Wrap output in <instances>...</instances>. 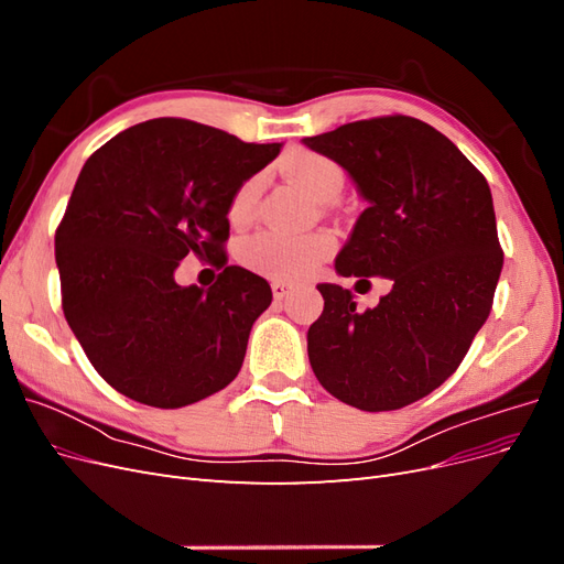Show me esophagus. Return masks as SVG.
Masks as SVG:
<instances>
[{"label":"esophagus","instance_id":"esophagus-1","mask_svg":"<svg viewBox=\"0 0 564 564\" xmlns=\"http://www.w3.org/2000/svg\"><path fill=\"white\" fill-rule=\"evenodd\" d=\"M272 286V296H275V301H282L289 292H292V284H286V282H280V280H275L270 284Z\"/></svg>","mask_w":564,"mask_h":564}]
</instances>
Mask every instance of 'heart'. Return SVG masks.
Wrapping results in <instances>:
<instances>
[{
  "label": "heart",
  "mask_w": 564,
  "mask_h": 564,
  "mask_svg": "<svg viewBox=\"0 0 564 564\" xmlns=\"http://www.w3.org/2000/svg\"><path fill=\"white\" fill-rule=\"evenodd\" d=\"M284 174L296 187L313 199H329L340 193L344 187V172L340 166L315 152H296L282 162ZM261 178L251 176L245 181L230 199V220L232 224H245L253 216L256 199H259ZM334 251V237L327 232L313 235H289L280 230L256 232L240 247V261L259 272L263 278L280 282H299L311 275V272L327 259Z\"/></svg>",
  "instance_id": "b5f03b06"
}]
</instances>
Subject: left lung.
I'll return each instance as SVG.
<instances>
[{"label": "left lung", "mask_w": 564, "mask_h": 564, "mask_svg": "<svg viewBox=\"0 0 564 564\" xmlns=\"http://www.w3.org/2000/svg\"><path fill=\"white\" fill-rule=\"evenodd\" d=\"M303 145L344 166L367 202L336 272L392 282L365 313L350 289L317 284L324 311L308 329L311 367L340 402L402 409L452 377L489 317L503 268L489 185L445 133L404 115Z\"/></svg>", "instance_id": "1"}]
</instances>
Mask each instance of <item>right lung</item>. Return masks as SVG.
<instances>
[{
    "label": "right lung",
    "mask_w": 564,
    "mask_h": 564,
    "mask_svg": "<svg viewBox=\"0 0 564 564\" xmlns=\"http://www.w3.org/2000/svg\"><path fill=\"white\" fill-rule=\"evenodd\" d=\"M280 148L160 117L117 133L82 166L56 230L63 313L117 392L178 409L237 377L272 292L228 265V209ZM187 252L225 268L216 285L175 284Z\"/></svg>",
    "instance_id": "obj_1"
}]
</instances>
